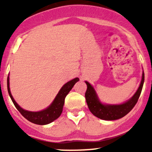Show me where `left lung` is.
I'll list each match as a JSON object with an SVG mask.
<instances>
[{"mask_svg": "<svg viewBox=\"0 0 152 152\" xmlns=\"http://www.w3.org/2000/svg\"><path fill=\"white\" fill-rule=\"evenodd\" d=\"M85 83L87 86L85 93L86 102L92 114L102 120L114 121L124 117L137 104L143 86L144 72L142 71L141 82L135 93L129 100L120 104H109L102 103L93 85H90L87 81H85Z\"/></svg>", "mask_w": 152, "mask_h": 152, "instance_id": "obj_1", "label": "left lung"}]
</instances>
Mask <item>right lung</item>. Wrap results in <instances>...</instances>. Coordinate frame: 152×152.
<instances>
[{
	"label": "right lung",
	"instance_id": "add662e5",
	"mask_svg": "<svg viewBox=\"0 0 152 152\" xmlns=\"http://www.w3.org/2000/svg\"><path fill=\"white\" fill-rule=\"evenodd\" d=\"M79 81V78H75V79L67 82L59 90V93H57L53 102L45 110L38 112H31L24 110L22 107H20L18 104L15 102L10 91V73H9L8 78H7V89H8L9 95H10L14 105L15 106L17 110L21 113V115L25 118H26L27 120L33 124H38V125H46V124L53 122V121L57 119L61 115L64 104H65V97L68 94L69 92L70 91V90L73 88L75 84Z\"/></svg>",
	"mask_w": 152,
	"mask_h": 152
}]
</instances>
